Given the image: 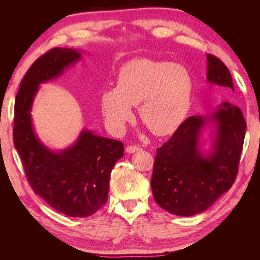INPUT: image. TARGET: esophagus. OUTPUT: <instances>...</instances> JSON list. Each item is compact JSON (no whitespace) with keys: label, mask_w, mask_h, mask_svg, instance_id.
I'll return each mask as SVG.
<instances>
[{"label":"esophagus","mask_w":260,"mask_h":260,"mask_svg":"<svg viewBox=\"0 0 260 260\" xmlns=\"http://www.w3.org/2000/svg\"><path fill=\"white\" fill-rule=\"evenodd\" d=\"M139 151H141V147L136 146V145H128L126 147L127 153H135V152H139Z\"/></svg>","instance_id":"34e87169"}]
</instances>
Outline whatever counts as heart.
<instances>
[{
    "mask_svg": "<svg viewBox=\"0 0 260 260\" xmlns=\"http://www.w3.org/2000/svg\"><path fill=\"white\" fill-rule=\"evenodd\" d=\"M193 79L181 64L137 59L121 67L115 88L104 90L101 106L108 126L121 132L133 118L132 106L152 133L168 135L183 123L191 107Z\"/></svg>",
    "mask_w": 260,
    "mask_h": 260,
    "instance_id": "obj_1",
    "label": "heart"
}]
</instances>
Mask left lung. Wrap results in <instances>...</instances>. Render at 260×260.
Instances as JSON below:
<instances>
[{"instance_id": "1", "label": "left lung", "mask_w": 260, "mask_h": 260, "mask_svg": "<svg viewBox=\"0 0 260 260\" xmlns=\"http://www.w3.org/2000/svg\"><path fill=\"white\" fill-rule=\"evenodd\" d=\"M207 79L233 92L229 69L219 58L207 54ZM209 121L216 124L214 145L208 156L200 151V137ZM247 124L239 107L223 102L210 116H191L156 150L151 186L154 200L175 215L200 213L227 192L238 173Z\"/></svg>"}]
</instances>
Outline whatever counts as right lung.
I'll return each instance as SVG.
<instances>
[{"instance_id": "1", "label": "right lung", "mask_w": 260, "mask_h": 260, "mask_svg": "<svg viewBox=\"0 0 260 260\" xmlns=\"http://www.w3.org/2000/svg\"><path fill=\"white\" fill-rule=\"evenodd\" d=\"M80 58L70 48H53L39 57L16 93L13 125L14 146L33 192L56 211L75 218L89 217L106 203L110 172L124 156V144L84 129L73 146L53 152L33 131L31 108L39 85Z\"/></svg>"}]
</instances>
